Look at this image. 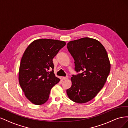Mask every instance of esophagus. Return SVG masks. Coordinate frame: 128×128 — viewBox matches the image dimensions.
I'll return each instance as SVG.
<instances>
[{
	"label": "esophagus",
	"mask_w": 128,
	"mask_h": 128,
	"mask_svg": "<svg viewBox=\"0 0 128 128\" xmlns=\"http://www.w3.org/2000/svg\"><path fill=\"white\" fill-rule=\"evenodd\" d=\"M68 76H66V77H62V79H63L64 80H67V79H68Z\"/></svg>",
	"instance_id": "obj_1"
}]
</instances>
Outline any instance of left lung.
Instances as JSON below:
<instances>
[{
	"label": "left lung",
	"instance_id": "1",
	"mask_svg": "<svg viewBox=\"0 0 128 128\" xmlns=\"http://www.w3.org/2000/svg\"><path fill=\"white\" fill-rule=\"evenodd\" d=\"M67 48L74 59L75 71L81 72L71 77L67 96L76 103L87 102L103 88L110 74L107 51L100 42L88 37L70 41Z\"/></svg>",
	"mask_w": 128,
	"mask_h": 128
}]
</instances>
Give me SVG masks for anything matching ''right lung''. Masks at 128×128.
I'll return each mask as SVG.
<instances>
[{
	"label": "right lung",
	"mask_w": 128,
	"mask_h": 128,
	"mask_svg": "<svg viewBox=\"0 0 128 128\" xmlns=\"http://www.w3.org/2000/svg\"><path fill=\"white\" fill-rule=\"evenodd\" d=\"M66 44L61 40L39 39L25 50L19 68L18 80L31 102L36 105L45 103L51 88L60 80L54 74L52 60ZM51 68L52 70L50 72Z\"/></svg>",
	"instance_id": "1"
}]
</instances>
